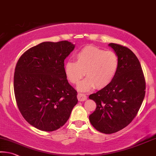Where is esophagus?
Returning a JSON list of instances; mask_svg holds the SVG:
<instances>
[{
  "label": "esophagus",
  "mask_w": 156,
  "mask_h": 156,
  "mask_svg": "<svg viewBox=\"0 0 156 156\" xmlns=\"http://www.w3.org/2000/svg\"><path fill=\"white\" fill-rule=\"evenodd\" d=\"M78 99L79 101H84L87 100V96H86L85 94H84L78 93Z\"/></svg>",
  "instance_id": "1"
}]
</instances>
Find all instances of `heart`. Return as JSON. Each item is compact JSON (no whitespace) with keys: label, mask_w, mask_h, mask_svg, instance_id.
Returning a JSON list of instances; mask_svg holds the SVG:
<instances>
[{"label":"heart","mask_w":156,"mask_h":156,"mask_svg":"<svg viewBox=\"0 0 156 156\" xmlns=\"http://www.w3.org/2000/svg\"><path fill=\"white\" fill-rule=\"evenodd\" d=\"M76 61H67L65 72L69 81L78 84L79 90L86 91L94 88L102 89L112 82L119 69V58L112 51H106L94 46L84 47L76 55Z\"/></svg>","instance_id":"obj_1"}]
</instances>
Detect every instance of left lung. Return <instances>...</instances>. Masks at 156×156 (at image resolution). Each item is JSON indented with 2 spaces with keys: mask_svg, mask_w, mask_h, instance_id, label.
I'll return each mask as SVG.
<instances>
[{
  "mask_svg": "<svg viewBox=\"0 0 156 156\" xmlns=\"http://www.w3.org/2000/svg\"><path fill=\"white\" fill-rule=\"evenodd\" d=\"M119 58V69L109 85L89 98L96 108L90 121L98 131L111 134L126 127L135 117L146 92V82L140 61L127 47L110 43Z\"/></svg>",
  "mask_w": 156,
  "mask_h": 156,
  "instance_id": "8db88e82",
  "label": "left lung"
}]
</instances>
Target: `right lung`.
<instances>
[{"label": "right lung", "mask_w": 156, "mask_h": 156, "mask_svg": "<svg viewBox=\"0 0 156 156\" xmlns=\"http://www.w3.org/2000/svg\"><path fill=\"white\" fill-rule=\"evenodd\" d=\"M74 48L68 41H46L29 48L17 62L16 104L25 119L39 130L59 129L77 104V91L68 83L64 63Z\"/></svg>", "instance_id": "1"}]
</instances>
